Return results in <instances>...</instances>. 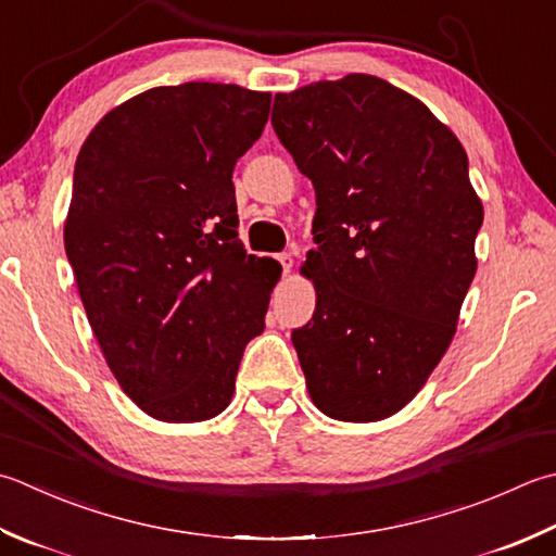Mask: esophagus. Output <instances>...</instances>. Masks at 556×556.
<instances>
[{
    "instance_id": "obj_1",
    "label": "esophagus",
    "mask_w": 556,
    "mask_h": 556,
    "mask_svg": "<svg viewBox=\"0 0 556 556\" xmlns=\"http://www.w3.org/2000/svg\"><path fill=\"white\" fill-rule=\"evenodd\" d=\"M277 260L281 263V267H285V275H289L291 267H293V257L289 253H281V255H277Z\"/></svg>"
}]
</instances>
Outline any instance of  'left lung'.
Instances as JSON below:
<instances>
[{
	"instance_id": "left-lung-1",
	"label": "left lung",
	"mask_w": 556,
	"mask_h": 556,
	"mask_svg": "<svg viewBox=\"0 0 556 556\" xmlns=\"http://www.w3.org/2000/svg\"><path fill=\"white\" fill-rule=\"evenodd\" d=\"M271 127L315 188V313L291 332L313 405L393 417L453 342L484 210L467 154L419 98L371 74L275 96Z\"/></svg>"
}]
</instances>
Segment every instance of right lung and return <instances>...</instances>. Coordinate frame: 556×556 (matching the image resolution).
Instances as JSON below:
<instances>
[{"instance_id":"right-lung-1","label":"right lung","mask_w":556,"mask_h":556,"mask_svg":"<svg viewBox=\"0 0 556 556\" xmlns=\"http://www.w3.org/2000/svg\"><path fill=\"white\" fill-rule=\"evenodd\" d=\"M269 103L236 84L156 86L113 108L76 156V289L119 388L159 421L224 412L265 330L281 265L245 253L231 178Z\"/></svg>"}]
</instances>
